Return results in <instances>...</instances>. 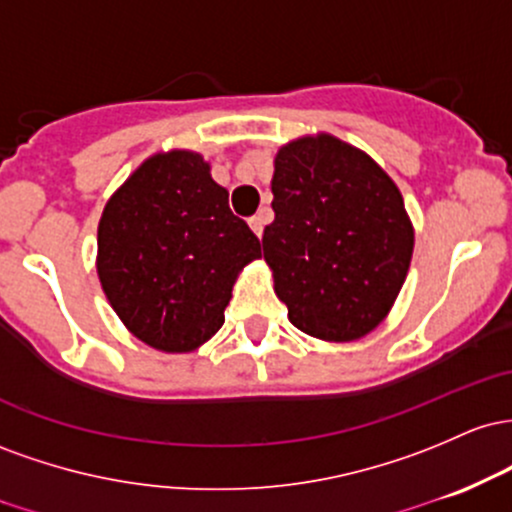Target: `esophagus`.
I'll use <instances>...</instances> for the list:
<instances>
[{
    "label": "esophagus",
    "instance_id": "34e87169",
    "mask_svg": "<svg viewBox=\"0 0 512 512\" xmlns=\"http://www.w3.org/2000/svg\"><path fill=\"white\" fill-rule=\"evenodd\" d=\"M268 217H271V215H268V210H261V212H256V215L249 220V227L254 229L256 237H263V227H266Z\"/></svg>",
    "mask_w": 512,
    "mask_h": 512
}]
</instances>
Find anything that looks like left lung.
<instances>
[{
    "label": "left lung",
    "mask_w": 512,
    "mask_h": 512,
    "mask_svg": "<svg viewBox=\"0 0 512 512\" xmlns=\"http://www.w3.org/2000/svg\"><path fill=\"white\" fill-rule=\"evenodd\" d=\"M275 220L263 258L292 326L321 341H358L392 312L413 256L404 198L370 154L329 132L275 154Z\"/></svg>",
    "instance_id": "left-lung-1"
}]
</instances>
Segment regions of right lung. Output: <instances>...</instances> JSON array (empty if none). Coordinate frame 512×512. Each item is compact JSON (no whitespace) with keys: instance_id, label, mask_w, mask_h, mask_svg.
<instances>
[{"instance_id":"obj_1","label":"right lung","mask_w":512,"mask_h":512,"mask_svg":"<svg viewBox=\"0 0 512 512\" xmlns=\"http://www.w3.org/2000/svg\"><path fill=\"white\" fill-rule=\"evenodd\" d=\"M103 295L137 341L191 353L225 324L239 273L261 241L229 210V193L191 149L147 157L99 220Z\"/></svg>"}]
</instances>
